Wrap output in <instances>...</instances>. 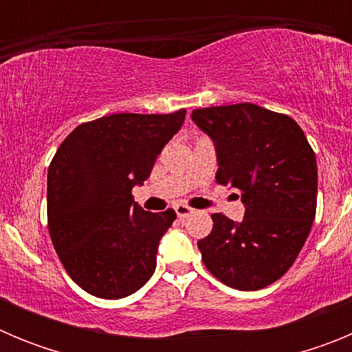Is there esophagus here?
<instances>
[{
	"mask_svg": "<svg viewBox=\"0 0 352 352\" xmlns=\"http://www.w3.org/2000/svg\"><path fill=\"white\" fill-rule=\"evenodd\" d=\"M174 211L178 214V219H186L188 214L194 213V210H192L190 206H186V204H176V206H174Z\"/></svg>",
	"mask_w": 352,
	"mask_h": 352,
	"instance_id": "1",
	"label": "esophagus"
}]
</instances>
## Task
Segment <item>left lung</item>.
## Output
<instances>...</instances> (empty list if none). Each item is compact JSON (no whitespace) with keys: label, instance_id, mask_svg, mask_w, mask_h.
<instances>
[{"label":"left lung","instance_id":"1","mask_svg":"<svg viewBox=\"0 0 352 352\" xmlns=\"http://www.w3.org/2000/svg\"><path fill=\"white\" fill-rule=\"evenodd\" d=\"M192 120L217 148V183L241 192L245 219L213 213L199 239L208 272L239 291H257L287 272L312 229L317 164L303 130L287 114L250 102L194 109Z\"/></svg>","mask_w":352,"mask_h":352}]
</instances>
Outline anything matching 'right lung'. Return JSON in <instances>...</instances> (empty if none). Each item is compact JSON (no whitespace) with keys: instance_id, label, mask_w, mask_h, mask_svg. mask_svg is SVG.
<instances>
[{"instance_id":"add662e5","label":"right lung","mask_w":352,"mask_h":352,"mask_svg":"<svg viewBox=\"0 0 352 352\" xmlns=\"http://www.w3.org/2000/svg\"><path fill=\"white\" fill-rule=\"evenodd\" d=\"M185 114L120 113L86 121L52 157L49 234L65 272L93 296L125 298L153 275L158 243L176 213L144 211L132 188L149 178Z\"/></svg>"}]
</instances>
